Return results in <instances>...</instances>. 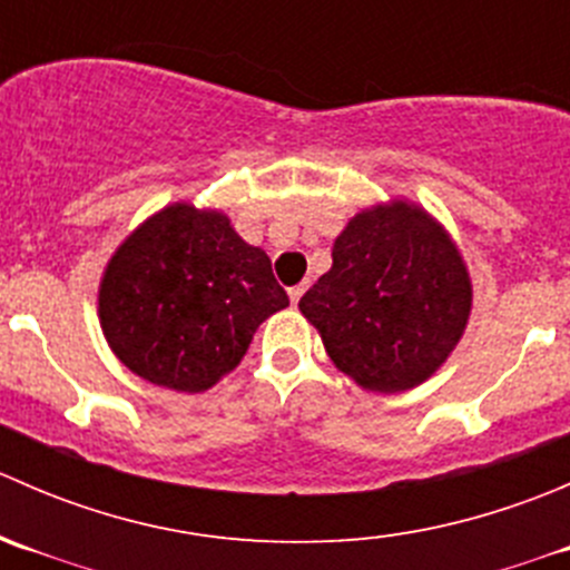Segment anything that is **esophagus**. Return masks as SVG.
<instances>
[{
	"mask_svg": "<svg viewBox=\"0 0 570 570\" xmlns=\"http://www.w3.org/2000/svg\"><path fill=\"white\" fill-rule=\"evenodd\" d=\"M303 292H306V284H297V286H292L289 289V297H292V303H301V297H303Z\"/></svg>",
	"mask_w": 570,
	"mask_h": 570,
	"instance_id": "esophagus-1",
	"label": "esophagus"
}]
</instances>
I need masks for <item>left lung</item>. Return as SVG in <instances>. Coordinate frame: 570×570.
<instances>
[{"instance_id": "obj_1", "label": "left lung", "mask_w": 570, "mask_h": 570, "mask_svg": "<svg viewBox=\"0 0 570 570\" xmlns=\"http://www.w3.org/2000/svg\"><path fill=\"white\" fill-rule=\"evenodd\" d=\"M469 308L455 245L402 200L355 215L333 245V267L301 297L333 364L383 394L428 381L461 338Z\"/></svg>"}]
</instances>
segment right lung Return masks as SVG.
<instances>
[{
	"mask_svg": "<svg viewBox=\"0 0 570 570\" xmlns=\"http://www.w3.org/2000/svg\"><path fill=\"white\" fill-rule=\"evenodd\" d=\"M289 306L262 248L228 217L176 204L137 228L109 262L99 317L135 375L206 392L239 364L253 333Z\"/></svg>",
	"mask_w": 570,
	"mask_h": 570,
	"instance_id": "1",
	"label": "right lung"
}]
</instances>
